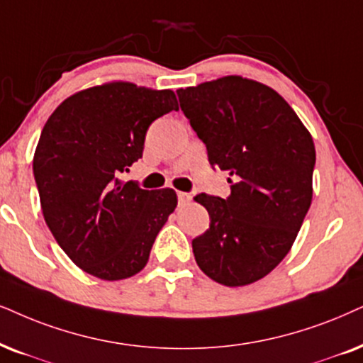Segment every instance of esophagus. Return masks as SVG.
<instances>
[{
	"label": "esophagus",
	"instance_id": "34e87169",
	"mask_svg": "<svg viewBox=\"0 0 363 363\" xmlns=\"http://www.w3.org/2000/svg\"><path fill=\"white\" fill-rule=\"evenodd\" d=\"M177 199H179V204L186 206V204L191 203L192 196L189 194V192H177Z\"/></svg>",
	"mask_w": 363,
	"mask_h": 363
}]
</instances>
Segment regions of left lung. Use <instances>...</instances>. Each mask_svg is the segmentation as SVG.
<instances>
[{
    "mask_svg": "<svg viewBox=\"0 0 363 363\" xmlns=\"http://www.w3.org/2000/svg\"><path fill=\"white\" fill-rule=\"evenodd\" d=\"M177 95L209 164L231 176L226 199L194 197L211 218L208 231L192 240L196 263L224 286L258 281L288 255L310 209L311 134L277 90L240 75Z\"/></svg>",
    "mask_w": 363,
    "mask_h": 363,
    "instance_id": "obj_1",
    "label": "left lung"
}]
</instances>
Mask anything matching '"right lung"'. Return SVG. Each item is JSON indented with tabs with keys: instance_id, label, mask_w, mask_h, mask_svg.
<instances>
[{
	"instance_id": "obj_1",
	"label": "right lung",
	"mask_w": 363,
	"mask_h": 363,
	"mask_svg": "<svg viewBox=\"0 0 363 363\" xmlns=\"http://www.w3.org/2000/svg\"><path fill=\"white\" fill-rule=\"evenodd\" d=\"M171 110H179L172 90L107 82L63 100L41 130L33 174L45 223L91 277L117 281L142 272L176 209L174 189L118 179L142 157L150 123Z\"/></svg>"
}]
</instances>
